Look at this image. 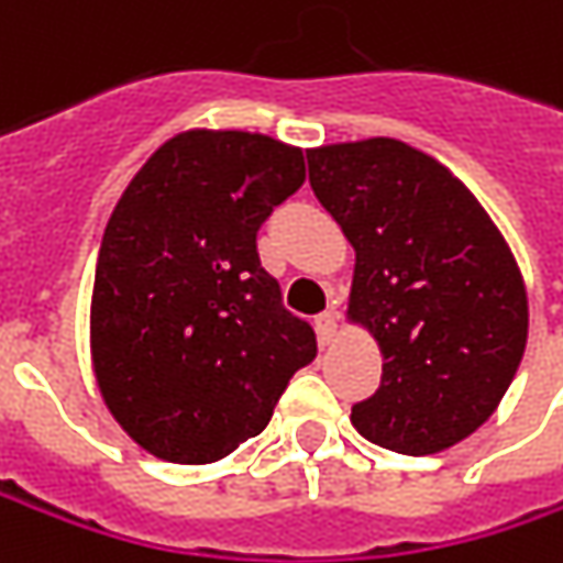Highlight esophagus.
<instances>
[{
	"instance_id": "1",
	"label": "esophagus",
	"mask_w": 563,
	"mask_h": 563,
	"mask_svg": "<svg viewBox=\"0 0 563 563\" xmlns=\"http://www.w3.org/2000/svg\"><path fill=\"white\" fill-rule=\"evenodd\" d=\"M316 335H319V341H322V344H329V341L338 335V310L335 307H329L325 313L316 316Z\"/></svg>"
}]
</instances>
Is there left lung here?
<instances>
[{
	"label": "left lung",
	"mask_w": 563,
	"mask_h": 563,
	"mask_svg": "<svg viewBox=\"0 0 563 563\" xmlns=\"http://www.w3.org/2000/svg\"><path fill=\"white\" fill-rule=\"evenodd\" d=\"M307 163L354 247L347 322L382 354L354 429L413 457L464 442L527 351L530 300L505 234L451 168L395 137L313 146Z\"/></svg>",
	"instance_id": "left-lung-1"
}]
</instances>
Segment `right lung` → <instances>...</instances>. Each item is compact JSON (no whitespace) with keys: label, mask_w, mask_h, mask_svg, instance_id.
Segmentation results:
<instances>
[{"label":"right lung","mask_w":563,"mask_h":563,"mask_svg":"<svg viewBox=\"0 0 563 563\" xmlns=\"http://www.w3.org/2000/svg\"><path fill=\"white\" fill-rule=\"evenodd\" d=\"M307 178L303 150L190 128L124 187L102 234L90 360L102 404L159 461L212 464L260 435L313 329L282 307L256 231Z\"/></svg>","instance_id":"1"}]
</instances>
